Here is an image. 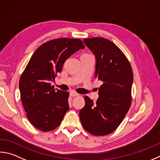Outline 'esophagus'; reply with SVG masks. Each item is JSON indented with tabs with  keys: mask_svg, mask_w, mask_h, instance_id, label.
<instances>
[{
	"mask_svg": "<svg viewBox=\"0 0 160 160\" xmlns=\"http://www.w3.org/2000/svg\"><path fill=\"white\" fill-rule=\"evenodd\" d=\"M70 95L71 96V97H78V96H79L80 94H78L77 92H73V91H72V92H70Z\"/></svg>",
	"mask_w": 160,
	"mask_h": 160,
	"instance_id": "1",
	"label": "esophagus"
}]
</instances>
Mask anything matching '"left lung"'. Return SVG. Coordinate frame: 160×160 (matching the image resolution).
<instances>
[{
  "label": "left lung",
  "mask_w": 160,
  "mask_h": 160,
  "mask_svg": "<svg viewBox=\"0 0 160 160\" xmlns=\"http://www.w3.org/2000/svg\"><path fill=\"white\" fill-rule=\"evenodd\" d=\"M96 57L95 77L103 82L97 102L85 96L80 111L82 125L94 136H105L120 125L132 103L133 72L125 55L117 45L103 38L83 40Z\"/></svg>",
  "instance_id": "1"
}]
</instances>
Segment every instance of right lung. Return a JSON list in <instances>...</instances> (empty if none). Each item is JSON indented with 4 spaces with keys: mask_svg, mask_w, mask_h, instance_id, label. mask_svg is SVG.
Returning <instances> with one entry per match:
<instances>
[{
    "mask_svg": "<svg viewBox=\"0 0 160 160\" xmlns=\"http://www.w3.org/2000/svg\"><path fill=\"white\" fill-rule=\"evenodd\" d=\"M80 39L63 38L50 40L35 51L19 79L21 100L33 125L42 132L52 131L62 122L69 109L68 92L51 85L65 61L80 49Z\"/></svg>",
    "mask_w": 160,
    "mask_h": 160,
    "instance_id": "right-lung-1",
    "label": "right lung"
}]
</instances>
